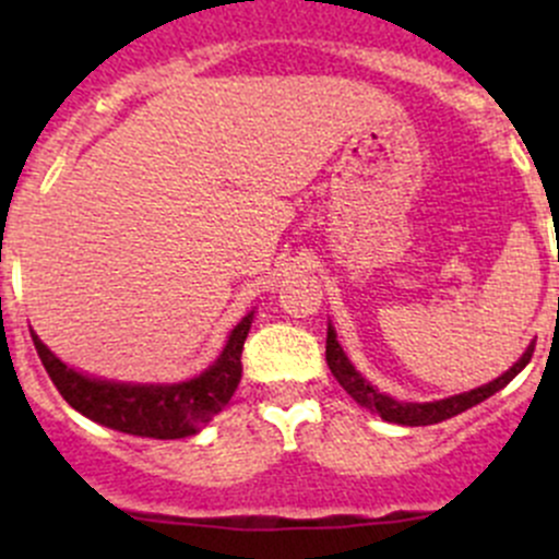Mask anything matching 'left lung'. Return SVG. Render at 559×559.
<instances>
[{"mask_svg":"<svg viewBox=\"0 0 559 559\" xmlns=\"http://www.w3.org/2000/svg\"><path fill=\"white\" fill-rule=\"evenodd\" d=\"M535 341L524 348V354L506 370L503 376H498L489 384H481L471 392L452 394V397L432 400V403H403V400L389 397L386 392H379L357 368L352 365V359L346 357V352L341 348L335 335V326L326 324V365H330L332 376L337 379V384L346 389L354 400H357L362 408H368L370 414L381 416L384 421H392V425H405V427H425V425H438V421H447L452 416L462 414V411L473 408V405L484 403L487 397H492L495 392H500L509 381H514L516 376L522 373L524 365L533 357Z\"/></svg>","mask_w":559,"mask_h":559,"instance_id":"left-lung-1","label":"left lung"}]
</instances>
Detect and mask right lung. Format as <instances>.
<instances>
[{"label":"right lung","mask_w":559,"mask_h":559,"mask_svg":"<svg viewBox=\"0 0 559 559\" xmlns=\"http://www.w3.org/2000/svg\"><path fill=\"white\" fill-rule=\"evenodd\" d=\"M253 311L229 332L227 346L218 359L207 365L200 376L175 384H132V381H110L97 376L81 373L61 362L32 330V341L48 370L50 381L61 392V397L88 416L97 425L110 430L127 432L138 438H156V441H175V438L197 436L235 394L240 384V354L251 330Z\"/></svg>","instance_id":"1"}]
</instances>
